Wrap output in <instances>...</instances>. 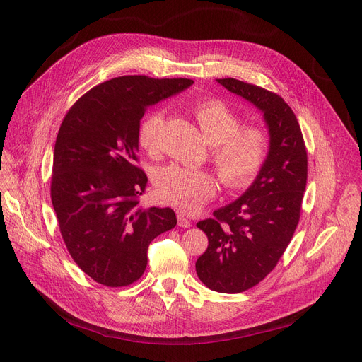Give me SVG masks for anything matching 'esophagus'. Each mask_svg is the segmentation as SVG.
Segmentation results:
<instances>
[{
	"label": "esophagus",
	"instance_id": "esophagus-1",
	"mask_svg": "<svg viewBox=\"0 0 362 362\" xmlns=\"http://www.w3.org/2000/svg\"><path fill=\"white\" fill-rule=\"evenodd\" d=\"M177 224H179L180 227H183V229H187V227L192 226L191 220H189V218H187L185 214H182V213L177 214Z\"/></svg>",
	"mask_w": 362,
	"mask_h": 362
}]
</instances>
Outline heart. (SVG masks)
I'll return each mask as SVG.
<instances>
[{
	"label": "heart",
	"instance_id": "heart-1",
	"mask_svg": "<svg viewBox=\"0 0 362 362\" xmlns=\"http://www.w3.org/2000/svg\"><path fill=\"white\" fill-rule=\"evenodd\" d=\"M192 112L205 139L213 145L211 161L227 189H242L258 176L269 152V136L258 126L240 127L238 114L217 98L192 105ZM163 114L152 111L138 129L139 146L152 154L157 149ZM157 194L165 204L185 213H195L217 194V182L206 170L177 164L164 167L156 179Z\"/></svg>",
	"mask_w": 362,
	"mask_h": 362
}]
</instances>
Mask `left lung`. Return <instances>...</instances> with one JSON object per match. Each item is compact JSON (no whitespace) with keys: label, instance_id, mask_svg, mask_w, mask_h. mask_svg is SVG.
Segmentation results:
<instances>
[{"label":"left lung","instance_id":"obj_1","mask_svg":"<svg viewBox=\"0 0 362 362\" xmlns=\"http://www.w3.org/2000/svg\"><path fill=\"white\" fill-rule=\"evenodd\" d=\"M217 82L261 110L269 127V154L245 194L197 226L208 248L195 267L211 291L240 293L258 284L281 258L300 217L308 161L292 108L277 93L233 78Z\"/></svg>","mask_w":362,"mask_h":362}]
</instances>
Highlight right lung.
I'll list each match as a JSON object with an SVG mask.
<instances>
[{
	"mask_svg": "<svg viewBox=\"0 0 362 362\" xmlns=\"http://www.w3.org/2000/svg\"><path fill=\"white\" fill-rule=\"evenodd\" d=\"M191 79L120 76L73 104L54 146L51 201L67 251L79 269L108 288L145 272L148 246L176 226L171 208H142L148 177L138 161V129L149 105Z\"/></svg>",
	"mask_w": 362,
	"mask_h": 362,
	"instance_id": "add662e5",
	"label": "right lung"
}]
</instances>
